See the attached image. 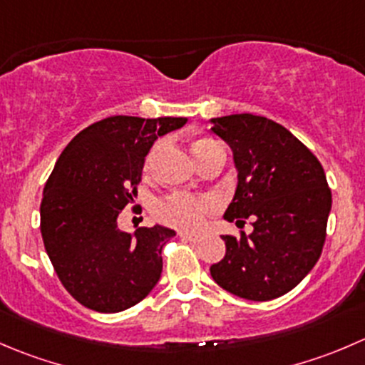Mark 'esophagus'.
I'll list each match as a JSON object with an SVG mask.
<instances>
[{"label": "esophagus", "mask_w": 365, "mask_h": 365, "mask_svg": "<svg viewBox=\"0 0 365 365\" xmlns=\"http://www.w3.org/2000/svg\"><path fill=\"white\" fill-rule=\"evenodd\" d=\"M180 237H182L183 240H189V242H200L201 237L197 235V233H189V232H180L178 233Z\"/></svg>", "instance_id": "34e87169"}]
</instances>
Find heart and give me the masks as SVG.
Masks as SVG:
<instances>
[{
    "mask_svg": "<svg viewBox=\"0 0 365 365\" xmlns=\"http://www.w3.org/2000/svg\"><path fill=\"white\" fill-rule=\"evenodd\" d=\"M215 144L217 143L212 139H197L196 143L192 144L194 157L197 158L201 153L210 150ZM158 151H160V144H157V146L151 150V153L148 155L146 169H151ZM214 208L215 203L212 197L175 192L169 194L168 197H162L160 201H157V205H155L153 208V214L155 217L160 219L162 222L175 226V228L197 230L205 222V217H207L210 212H214Z\"/></svg>",
    "mask_w": 365,
    "mask_h": 365,
    "instance_id": "heart-1",
    "label": "heart"
}]
</instances>
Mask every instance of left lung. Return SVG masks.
<instances>
[{
	"label": "left lung",
	"instance_id": "8db88e82",
	"mask_svg": "<svg viewBox=\"0 0 365 365\" xmlns=\"http://www.w3.org/2000/svg\"><path fill=\"white\" fill-rule=\"evenodd\" d=\"M212 132L233 151L237 189L225 212L253 232L222 235L226 255L210 265L225 291L269 302L296 287L319 260L331 208L323 165L287 128L267 118L233 114L212 119Z\"/></svg>",
	"mask_w": 365,
	"mask_h": 365
}]
</instances>
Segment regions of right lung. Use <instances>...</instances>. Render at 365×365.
I'll use <instances>...</instances> for the list:
<instances>
[{
  "label": "right lung",
  "instance_id": "1",
  "mask_svg": "<svg viewBox=\"0 0 365 365\" xmlns=\"http://www.w3.org/2000/svg\"><path fill=\"white\" fill-rule=\"evenodd\" d=\"M185 118L112 115L81 130L56 160L41 203L46 253L66 291L83 307L114 314L143 302L162 274L175 230L121 232L118 217L137 196L144 158Z\"/></svg>",
  "mask_w": 365,
  "mask_h": 365
}]
</instances>
